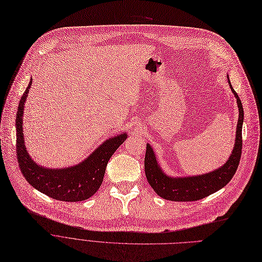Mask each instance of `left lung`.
<instances>
[{
  "instance_id": "8db88e82",
  "label": "left lung",
  "mask_w": 262,
  "mask_h": 262,
  "mask_svg": "<svg viewBox=\"0 0 262 262\" xmlns=\"http://www.w3.org/2000/svg\"><path fill=\"white\" fill-rule=\"evenodd\" d=\"M228 78L230 90L236 99L239 118L236 123L234 146L228 160L219 168L203 175L186 177H172L161 168L154 148L147 144L145 155V173L154 191L162 198L172 202H195L213 194L224 188L233 177L238 168L242 154V126L244 112L239 96L232 89Z\"/></svg>"
}]
</instances>
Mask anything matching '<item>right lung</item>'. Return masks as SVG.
I'll use <instances>...</instances> for the list:
<instances>
[{
	"label": "right lung",
	"instance_id": "add662e5",
	"mask_svg": "<svg viewBox=\"0 0 262 262\" xmlns=\"http://www.w3.org/2000/svg\"><path fill=\"white\" fill-rule=\"evenodd\" d=\"M32 80L20 99L16 116L17 158L22 175L33 188L57 201L71 203L86 201L101 186L108 160L128 139V134L122 132L108 138L77 165L50 168L37 164L27 150L23 134L24 103L27 101Z\"/></svg>",
	"mask_w": 262,
	"mask_h": 262
}]
</instances>
